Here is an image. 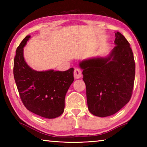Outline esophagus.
Listing matches in <instances>:
<instances>
[{
    "label": "esophagus",
    "mask_w": 147,
    "mask_h": 147,
    "mask_svg": "<svg viewBox=\"0 0 147 147\" xmlns=\"http://www.w3.org/2000/svg\"><path fill=\"white\" fill-rule=\"evenodd\" d=\"M82 71L80 70V69L78 68L74 69V78L75 79L80 78L82 77Z\"/></svg>",
    "instance_id": "1"
}]
</instances>
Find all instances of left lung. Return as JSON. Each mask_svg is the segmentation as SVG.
I'll return each mask as SVG.
<instances>
[{
	"mask_svg": "<svg viewBox=\"0 0 147 147\" xmlns=\"http://www.w3.org/2000/svg\"><path fill=\"white\" fill-rule=\"evenodd\" d=\"M115 46L106 57L80 62L86 86L88 109L104 117L119 111L130 100L136 65L130 43L120 32H115Z\"/></svg>",
	"mask_w": 147,
	"mask_h": 147,
	"instance_id": "1",
	"label": "left lung"
}]
</instances>
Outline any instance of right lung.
I'll return each mask as SVG.
<instances>
[{
  "instance_id": "add662e5",
  "label": "right lung",
  "mask_w": 147,
  "mask_h": 147,
  "mask_svg": "<svg viewBox=\"0 0 147 147\" xmlns=\"http://www.w3.org/2000/svg\"><path fill=\"white\" fill-rule=\"evenodd\" d=\"M30 38L25 37L16 50L13 75L20 97L27 109L44 118L54 119L64 111L65 97L74 81V69L38 71L24 58V47Z\"/></svg>"
}]
</instances>
